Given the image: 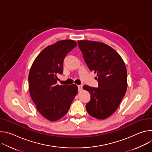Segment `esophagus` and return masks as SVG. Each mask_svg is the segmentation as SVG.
I'll return each instance as SVG.
<instances>
[{
    "label": "esophagus",
    "mask_w": 152,
    "mask_h": 152,
    "mask_svg": "<svg viewBox=\"0 0 152 152\" xmlns=\"http://www.w3.org/2000/svg\"><path fill=\"white\" fill-rule=\"evenodd\" d=\"M77 85H78V86H79V87H82V83L79 81V80H75V82Z\"/></svg>",
    "instance_id": "obj_1"
}]
</instances>
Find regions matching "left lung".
<instances>
[{"mask_svg":"<svg viewBox=\"0 0 152 152\" xmlns=\"http://www.w3.org/2000/svg\"><path fill=\"white\" fill-rule=\"evenodd\" d=\"M76 45L72 40H61L48 46L36 58L30 70L31 97L38 112L51 121L67 113L77 93L76 85L66 84L56 75L62 74L64 59Z\"/></svg>","mask_w":152,"mask_h":152,"instance_id":"1","label":"left lung"}]
</instances>
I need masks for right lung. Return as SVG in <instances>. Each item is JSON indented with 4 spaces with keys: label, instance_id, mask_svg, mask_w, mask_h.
<instances>
[{
    "label": "right lung",
    "instance_id": "1",
    "mask_svg": "<svg viewBox=\"0 0 152 152\" xmlns=\"http://www.w3.org/2000/svg\"><path fill=\"white\" fill-rule=\"evenodd\" d=\"M90 70L97 73L98 87L89 90L88 113L97 119L111 116L118 108L127 87L125 64L118 53L103 43L86 41L78 44Z\"/></svg>",
    "mask_w": 152,
    "mask_h": 152
}]
</instances>
